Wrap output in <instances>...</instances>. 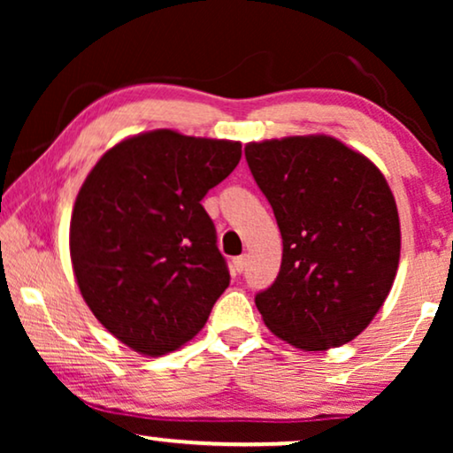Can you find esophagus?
Wrapping results in <instances>:
<instances>
[{
  "mask_svg": "<svg viewBox=\"0 0 453 453\" xmlns=\"http://www.w3.org/2000/svg\"><path fill=\"white\" fill-rule=\"evenodd\" d=\"M233 265H234V270H237V272H243L247 268V256L234 257L233 259Z\"/></svg>",
  "mask_w": 453,
  "mask_h": 453,
  "instance_id": "34e87169",
  "label": "esophagus"
}]
</instances>
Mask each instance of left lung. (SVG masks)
I'll return each instance as SVG.
<instances>
[{
	"label": "left lung",
	"instance_id": "1",
	"mask_svg": "<svg viewBox=\"0 0 453 453\" xmlns=\"http://www.w3.org/2000/svg\"><path fill=\"white\" fill-rule=\"evenodd\" d=\"M245 158L282 234L280 272L256 295L264 324L303 350L350 342L398 270L400 220L388 181L330 135L253 142Z\"/></svg>",
	"mask_w": 453,
	"mask_h": 453
}]
</instances>
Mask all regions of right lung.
Masks as SVG:
<instances>
[{
  "mask_svg": "<svg viewBox=\"0 0 453 453\" xmlns=\"http://www.w3.org/2000/svg\"><path fill=\"white\" fill-rule=\"evenodd\" d=\"M241 144L157 129L103 154L80 189L70 253L95 318L129 349L160 357L202 330L231 282L203 196Z\"/></svg>",
  "mask_w": 453,
  "mask_h": 453,
  "instance_id": "add662e5",
  "label": "right lung"
}]
</instances>
